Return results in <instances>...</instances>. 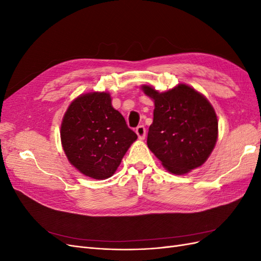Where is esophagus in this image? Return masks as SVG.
<instances>
[{
    "label": "esophagus",
    "mask_w": 261,
    "mask_h": 261,
    "mask_svg": "<svg viewBox=\"0 0 261 261\" xmlns=\"http://www.w3.org/2000/svg\"><path fill=\"white\" fill-rule=\"evenodd\" d=\"M136 134H137V136H138L139 139H144L145 136H146V128H145V126H143V125L138 126V127L136 128Z\"/></svg>",
    "instance_id": "esophagus-1"
}]
</instances>
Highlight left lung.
Masks as SVG:
<instances>
[{
	"label": "left lung",
	"instance_id": "8db88e82",
	"mask_svg": "<svg viewBox=\"0 0 261 261\" xmlns=\"http://www.w3.org/2000/svg\"><path fill=\"white\" fill-rule=\"evenodd\" d=\"M141 90L154 102L148 148L173 174L201 167L218 140V117L208 99L186 84L164 92L148 85Z\"/></svg>",
	"mask_w": 261,
	"mask_h": 261
}]
</instances>
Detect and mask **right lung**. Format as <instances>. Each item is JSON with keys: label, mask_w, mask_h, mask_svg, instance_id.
Masks as SVG:
<instances>
[{"label": "right lung", "mask_w": 261, "mask_h": 261, "mask_svg": "<svg viewBox=\"0 0 261 261\" xmlns=\"http://www.w3.org/2000/svg\"><path fill=\"white\" fill-rule=\"evenodd\" d=\"M61 143L67 160L85 176L111 177L137 139L109 92H88L72 101L63 116Z\"/></svg>", "instance_id": "right-lung-1"}]
</instances>
